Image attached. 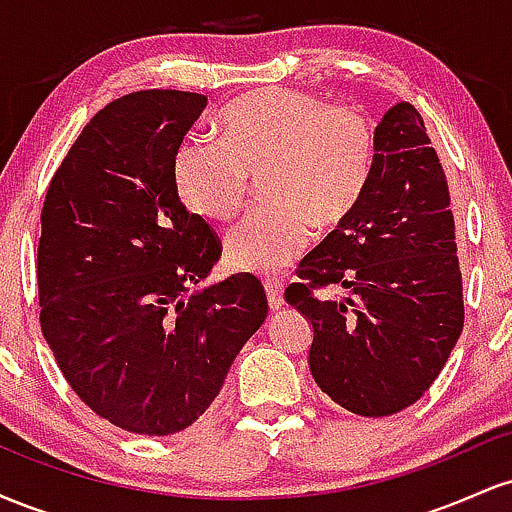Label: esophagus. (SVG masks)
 Returning a JSON list of instances; mask_svg holds the SVG:
<instances>
[{
  "instance_id": "34e87169",
  "label": "esophagus",
  "mask_w": 512,
  "mask_h": 512,
  "mask_svg": "<svg viewBox=\"0 0 512 512\" xmlns=\"http://www.w3.org/2000/svg\"><path fill=\"white\" fill-rule=\"evenodd\" d=\"M264 291H267L269 310H281V305H284V293H281V286L274 284V281H267Z\"/></svg>"
}]
</instances>
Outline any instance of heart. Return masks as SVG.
I'll return each instance as SVG.
<instances>
[{
  "label": "heart",
  "mask_w": 512,
  "mask_h": 512,
  "mask_svg": "<svg viewBox=\"0 0 512 512\" xmlns=\"http://www.w3.org/2000/svg\"><path fill=\"white\" fill-rule=\"evenodd\" d=\"M219 144L190 139L173 158L180 202L223 223L260 178L264 204L226 236V262L252 274H279L301 255L310 223L334 226L354 207L375 154L373 125L361 110L330 105L291 88L236 98L216 120Z\"/></svg>",
  "instance_id": "heart-1"
}]
</instances>
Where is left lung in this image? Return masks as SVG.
I'll return each mask as SVG.
<instances>
[{
	"label": "left lung",
	"instance_id": "left-lung-1",
	"mask_svg": "<svg viewBox=\"0 0 512 512\" xmlns=\"http://www.w3.org/2000/svg\"><path fill=\"white\" fill-rule=\"evenodd\" d=\"M296 274L284 298L310 320V373L339 407L390 416L433 385L464 303L448 180L414 105L378 122L361 195ZM325 285L350 296L325 302L314 293Z\"/></svg>",
	"mask_w": 512,
	"mask_h": 512
}]
</instances>
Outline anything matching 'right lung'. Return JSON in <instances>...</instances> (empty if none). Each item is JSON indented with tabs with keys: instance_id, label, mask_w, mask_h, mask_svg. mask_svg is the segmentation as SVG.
Listing matches in <instances>:
<instances>
[{
	"instance_id": "right-lung-1",
	"label": "right lung",
	"mask_w": 512,
	"mask_h": 512,
	"mask_svg": "<svg viewBox=\"0 0 512 512\" xmlns=\"http://www.w3.org/2000/svg\"><path fill=\"white\" fill-rule=\"evenodd\" d=\"M204 108L207 96L158 88L105 105L43 207V337L76 395L139 436L195 424L267 317L252 274L204 286L221 243L175 190V151Z\"/></svg>"
}]
</instances>
